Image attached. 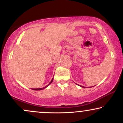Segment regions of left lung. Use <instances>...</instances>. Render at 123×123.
Listing matches in <instances>:
<instances>
[{
	"label": "left lung",
	"mask_w": 123,
	"mask_h": 123,
	"mask_svg": "<svg viewBox=\"0 0 123 123\" xmlns=\"http://www.w3.org/2000/svg\"><path fill=\"white\" fill-rule=\"evenodd\" d=\"M80 86L81 87H83V88H85V87H83V86Z\"/></svg>",
	"instance_id": "obj_1"
}]
</instances>
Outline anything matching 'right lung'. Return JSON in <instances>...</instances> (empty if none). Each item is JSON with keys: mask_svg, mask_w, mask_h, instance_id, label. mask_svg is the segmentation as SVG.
I'll use <instances>...</instances> for the list:
<instances>
[{"mask_svg": "<svg viewBox=\"0 0 123 123\" xmlns=\"http://www.w3.org/2000/svg\"><path fill=\"white\" fill-rule=\"evenodd\" d=\"M53 78L52 79V80H51V82H50L49 84V85H48V86H45V87H43V88H33V89H32V90H36V91H38V90H43V89H45V88H46V87H48L49 85H50V84H51V83H52V82H53Z\"/></svg>", "mask_w": 123, "mask_h": 123, "instance_id": "right-lung-1", "label": "right lung"}]
</instances>
